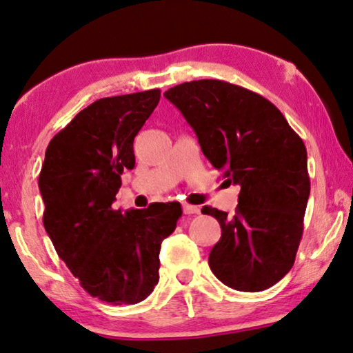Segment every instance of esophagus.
Segmentation results:
<instances>
[{
  "label": "esophagus",
  "instance_id": "esophagus-1",
  "mask_svg": "<svg viewBox=\"0 0 353 353\" xmlns=\"http://www.w3.org/2000/svg\"><path fill=\"white\" fill-rule=\"evenodd\" d=\"M183 213L185 214H196L201 212V208L198 205H190V204H183Z\"/></svg>",
  "mask_w": 353,
  "mask_h": 353
}]
</instances>
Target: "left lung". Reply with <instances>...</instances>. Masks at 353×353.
Listing matches in <instances>:
<instances>
[{
    "label": "left lung",
    "mask_w": 353,
    "mask_h": 353,
    "mask_svg": "<svg viewBox=\"0 0 353 353\" xmlns=\"http://www.w3.org/2000/svg\"><path fill=\"white\" fill-rule=\"evenodd\" d=\"M227 182L240 185L234 216L204 207L221 225L208 265L238 291L271 288L294 265L310 196L307 149L276 105L218 79L183 82L165 92Z\"/></svg>",
    "instance_id": "left-lung-1"
}]
</instances>
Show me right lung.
Masks as SVG:
<instances>
[{
	"mask_svg": "<svg viewBox=\"0 0 353 353\" xmlns=\"http://www.w3.org/2000/svg\"><path fill=\"white\" fill-rule=\"evenodd\" d=\"M159 101V88L94 101L52 137L39 176L57 255L88 294L112 305L151 294L162 241L182 216L179 202L112 208L123 171L135 166V135Z\"/></svg>",
	"mask_w": 353,
	"mask_h": 353,
	"instance_id": "right-lung-1",
	"label": "right lung"
}]
</instances>
